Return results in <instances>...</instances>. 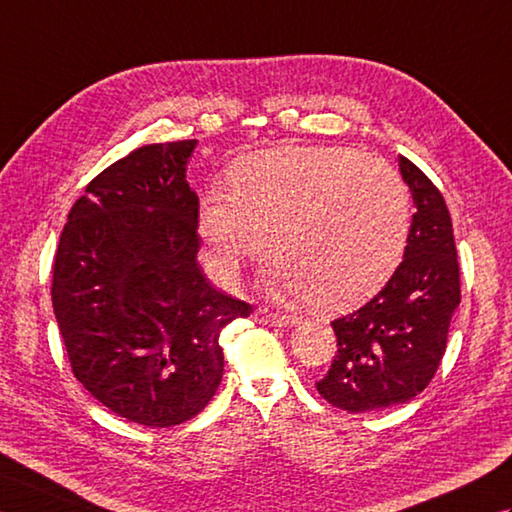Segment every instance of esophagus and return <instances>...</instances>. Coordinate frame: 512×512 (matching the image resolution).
<instances>
[{"label": "esophagus", "instance_id": "1", "mask_svg": "<svg viewBox=\"0 0 512 512\" xmlns=\"http://www.w3.org/2000/svg\"><path fill=\"white\" fill-rule=\"evenodd\" d=\"M254 317H256V322H260V324L280 326V328L300 324L298 317H293V315H280V313H274V311H269V309H263V306H260V309H256Z\"/></svg>", "mask_w": 512, "mask_h": 512}]
</instances>
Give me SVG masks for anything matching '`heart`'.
I'll return each mask as SVG.
<instances>
[{"label":"heart","instance_id":"obj_1","mask_svg":"<svg viewBox=\"0 0 512 512\" xmlns=\"http://www.w3.org/2000/svg\"><path fill=\"white\" fill-rule=\"evenodd\" d=\"M230 195L210 190L197 225L206 260L234 282L269 249L271 291L346 309L392 278L410 234V192L377 157L339 146H276L230 168Z\"/></svg>","mask_w":512,"mask_h":512}]
</instances>
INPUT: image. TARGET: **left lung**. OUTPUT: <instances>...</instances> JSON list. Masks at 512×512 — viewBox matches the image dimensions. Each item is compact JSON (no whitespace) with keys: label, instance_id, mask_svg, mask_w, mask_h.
Masks as SVG:
<instances>
[{"label":"left lung","instance_id":"1","mask_svg":"<svg viewBox=\"0 0 512 512\" xmlns=\"http://www.w3.org/2000/svg\"><path fill=\"white\" fill-rule=\"evenodd\" d=\"M399 170L416 208L403 263L370 302L331 324L337 352L317 383L328 403L350 414L401 405L423 392L445 355L451 317L460 306L447 203L403 155Z\"/></svg>","mask_w":512,"mask_h":512}]
</instances>
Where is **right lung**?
<instances>
[{"label": "right lung", "mask_w": 512, "mask_h": 512, "mask_svg": "<svg viewBox=\"0 0 512 512\" xmlns=\"http://www.w3.org/2000/svg\"><path fill=\"white\" fill-rule=\"evenodd\" d=\"M197 140L146 144L89 181L54 256L52 306L74 377L144 427L197 416L223 377V328L252 306L197 263Z\"/></svg>", "instance_id": "right-lung-1"}]
</instances>
